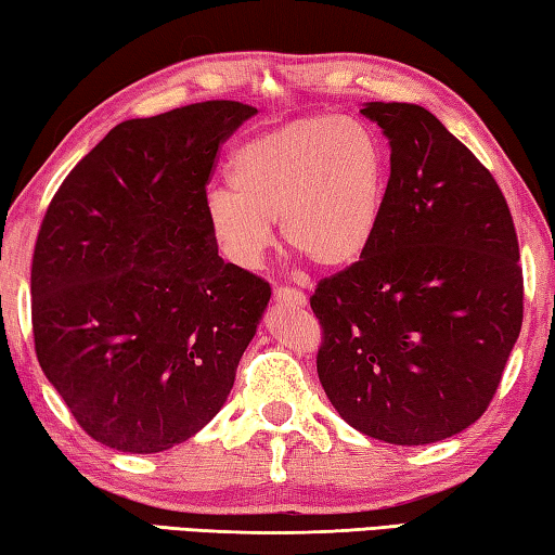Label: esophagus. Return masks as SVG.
Returning a JSON list of instances; mask_svg holds the SVG:
<instances>
[{
    "label": "esophagus",
    "instance_id": "1",
    "mask_svg": "<svg viewBox=\"0 0 555 555\" xmlns=\"http://www.w3.org/2000/svg\"><path fill=\"white\" fill-rule=\"evenodd\" d=\"M275 302L278 305H289V307H305L307 305V295L299 293L295 287H275Z\"/></svg>",
    "mask_w": 555,
    "mask_h": 555
}]
</instances>
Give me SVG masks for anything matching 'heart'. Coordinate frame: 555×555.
Wrapping results in <instances>:
<instances>
[{
	"mask_svg": "<svg viewBox=\"0 0 555 555\" xmlns=\"http://www.w3.org/2000/svg\"><path fill=\"white\" fill-rule=\"evenodd\" d=\"M231 190H211L204 217L221 256L258 268L280 221L285 246L319 270L356 266L380 229L390 163L371 126L312 114L256 135L231 158Z\"/></svg>",
	"mask_w": 555,
	"mask_h": 555,
	"instance_id": "b5f03b06",
	"label": "heart"
}]
</instances>
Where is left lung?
<instances>
[{
    "instance_id": "left-lung-1",
    "label": "left lung",
    "mask_w": 555,
    "mask_h": 555,
    "mask_svg": "<svg viewBox=\"0 0 555 555\" xmlns=\"http://www.w3.org/2000/svg\"><path fill=\"white\" fill-rule=\"evenodd\" d=\"M361 114L390 141V180L373 246L309 299L324 328L317 373L353 429L436 443L485 414L519 338L517 231L490 170L431 112Z\"/></svg>"
}]
</instances>
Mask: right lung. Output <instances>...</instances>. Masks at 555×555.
I'll return each mask as SVG.
<instances>
[{
	"label": "right lung",
	"mask_w": 555,
	"mask_h": 555,
	"mask_svg": "<svg viewBox=\"0 0 555 555\" xmlns=\"http://www.w3.org/2000/svg\"><path fill=\"white\" fill-rule=\"evenodd\" d=\"M256 106L129 119L48 204L31 266L36 356L82 431L124 453L188 441L227 402L270 285L223 262L204 202Z\"/></svg>",
	"instance_id": "1"
}]
</instances>
